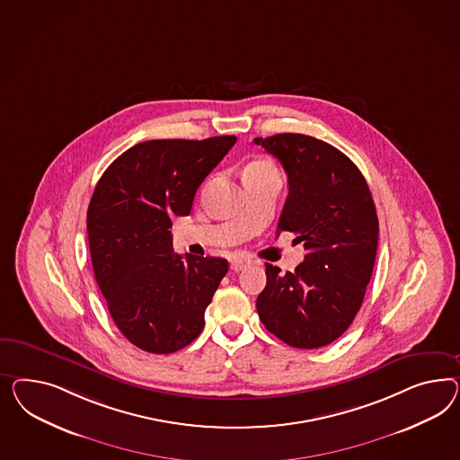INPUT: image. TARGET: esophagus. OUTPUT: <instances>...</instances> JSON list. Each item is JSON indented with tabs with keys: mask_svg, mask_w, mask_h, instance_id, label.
<instances>
[{
	"mask_svg": "<svg viewBox=\"0 0 460 460\" xmlns=\"http://www.w3.org/2000/svg\"><path fill=\"white\" fill-rule=\"evenodd\" d=\"M252 261L246 258V256H234L233 260H231V268L234 270V271H243V270H246L248 266H251Z\"/></svg>",
	"mask_w": 460,
	"mask_h": 460,
	"instance_id": "34e87169",
	"label": "esophagus"
}]
</instances>
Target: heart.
I'll return each mask as SVG.
<instances>
[{
  "mask_svg": "<svg viewBox=\"0 0 460 460\" xmlns=\"http://www.w3.org/2000/svg\"><path fill=\"white\" fill-rule=\"evenodd\" d=\"M276 172L273 164L266 159H258L248 164L244 169V175L273 174Z\"/></svg>",
  "mask_w": 460,
  "mask_h": 460,
  "instance_id": "1",
  "label": "heart"
}]
</instances>
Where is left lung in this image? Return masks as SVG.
Returning a JSON list of instances; mask_svg holds the SVG:
<instances>
[{"label":"left lung","mask_w":460,"mask_h":460,"mask_svg":"<svg viewBox=\"0 0 460 460\" xmlns=\"http://www.w3.org/2000/svg\"><path fill=\"white\" fill-rule=\"evenodd\" d=\"M254 144L288 175L278 234L295 233L306 249L293 273L266 264L260 320L289 347L330 345L355 320L372 278L378 244L372 192L358 167L320 138L278 134Z\"/></svg>","instance_id":"left-lung-1"}]
</instances>
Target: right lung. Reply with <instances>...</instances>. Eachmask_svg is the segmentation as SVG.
<instances>
[{
    "label": "right lung",
    "mask_w": 460,
    "mask_h": 460,
    "mask_svg": "<svg viewBox=\"0 0 460 460\" xmlns=\"http://www.w3.org/2000/svg\"><path fill=\"white\" fill-rule=\"evenodd\" d=\"M236 137L147 140L100 177L87 211L93 274L122 335L149 353H174L204 328L227 260L175 254L171 217L189 216L202 181Z\"/></svg>",
    "instance_id": "obj_1"
}]
</instances>
